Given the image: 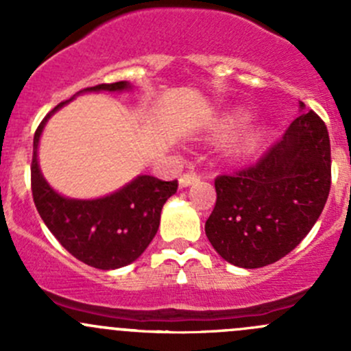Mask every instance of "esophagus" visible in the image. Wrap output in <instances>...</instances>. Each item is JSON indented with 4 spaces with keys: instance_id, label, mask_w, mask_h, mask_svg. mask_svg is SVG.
Segmentation results:
<instances>
[{
    "instance_id": "esophagus-1",
    "label": "esophagus",
    "mask_w": 351,
    "mask_h": 351,
    "mask_svg": "<svg viewBox=\"0 0 351 351\" xmlns=\"http://www.w3.org/2000/svg\"><path fill=\"white\" fill-rule=\"evenodd\" d=\"M198 178H200V176H198L195 171H186V173H183V175L180 176V186H183V189H185V186L193 185V183H195Z\"/></svg>"
}]
</instances>
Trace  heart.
<instances>
[{"label":"heart","mask_w":351,"mask_h":351,"mask_svg":"<svg viewBox=\"0 0 351 351\" xmlns=\"http://www.w3.org/2000/svg\"><path fill=\"white\" fill-rule=\"evenodd\" d=\"M247 122V115H244L241 112H234L231 115H226L221 122L215 127V132L221 134V136H228V134L234 132L239 127H243ZM261 141V130L260 129H251L247 132H244L243 136H239L238 139L232 143L231 153L234 156H244L253 153L258 147Z\"/></svg>","instance_id":"obj_1"}]
</instances>
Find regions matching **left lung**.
Instances as JSON below:
<instances>
[{"instance_id": "8db88e82", "label": "left lung", "mask_w": 351, "mask_h": 351, "mask_svg": "<svg viewBox=\"0 0 351 351\" xmlns=\"http://www.w3.org/2000/svg\"><path fill=\"white\" fill-rule=\"evenodd\" d=\"M304 107V104H300ZM205 234L229 263H275L313 229L331 189V144L316 112L297 117L254 165L219 175Z\"/></svg>"}]
</instances>
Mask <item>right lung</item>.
Instances as JSON below:
<instances>
[{"label":"right lung","mask_w":351,"mask_h":351,"mask_svg":"<svg viewBox=\"0 0 351 351\" xmlns=\"http://www.w3.org/2000/svg\"><path fill=\"white\" fill-rule=\"evenodd\" d=\"M125 81L104 83L84 91H120ZM67 101H61L44 117L34 136L30 182L35 207L49 231L83 263L100 270L125 267L144 253L158 232L161 208L178 189V180L162 182L154 176H137L112 195L97 200H73L56 193L42 176L37 146L49 117Z\"/></svg>","instance_id":"obj_1"}]
</instances>
